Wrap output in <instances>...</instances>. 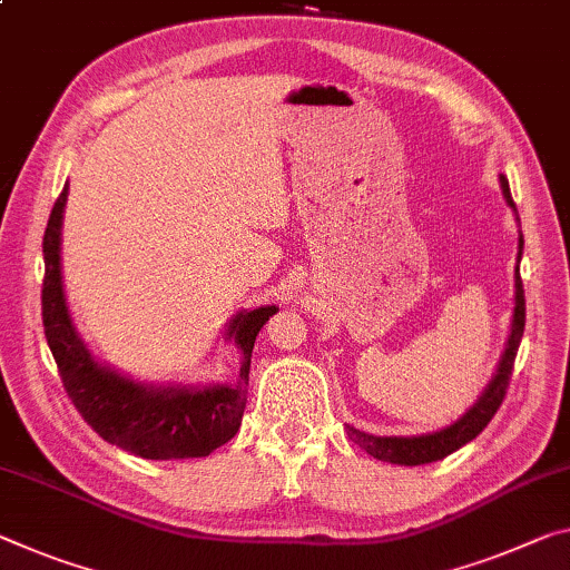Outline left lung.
Returning a JSON list of instances; mask_svg holds the SVG:
<instances>
[{
    "label": "left lung",
    "mask_w": 570,
    "mask_h": 570,
    "mask_svg": "<svg viewBox=\"0 0 570 570\" xmlns=\"http://www.w3.org/2000/svg\"><path fill=\"white\" fill-rule=\"evenodd\" d=\"M500 187L508 205L514 210V220L518 218V207L512 203L510 195V185L508 179L500 175ZM522 233L518 240V258L522 256ZM522 330H525V292H522V278L520 274H514V314H512V330L508 337V345H504L502 360L497 365V373L492 375L490 385L484 387V393L480 395L472 409H469L462 419L451 423V426L433 431V433H421V436H373V433L357 431L347 426V436L355 441V444L363 446L370 456L381 459V462H391V464H401V466H419V464H431L439 462L449 454H454L456 449H462L469 441L480 436L484 431L487 423L492 421V415L500 409L504 401V393H508L510 385V375H512V365H514V355H518L520 340H522Z\"/></svg>",
    "instance_id": "left-lung-1"
}]
</instances>
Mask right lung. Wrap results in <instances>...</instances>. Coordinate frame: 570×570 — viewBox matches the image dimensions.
<instances>
[{"mask_svg":"<svg viewBox=\"0 0 570 570\" xmlns=\"http://www.w3.org/2000/svg\"><path fill=\"white\" fill-rule=\"evenodd\" d=\"M68 185L52 205L42 238V327L68 399L108 444L144 459H193L230 441L240 429L248 395L253 342L276 306L243 309L228 322L240 373L223 385H147L94 360L70 320L60 274V228Z\"/></svg>","mask_w":570,"mask_h":570,"instance_id":"add662e5","label":"right lung"}]
</instances>
